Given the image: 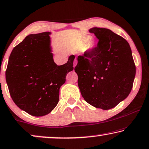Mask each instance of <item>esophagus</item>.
Listing matches in <instances>:
<instances>
[{
    "label": "esophagus",
    "mask_w": 149,
    "mask_h": 149,
    "mask_svg": "<svg viewBox=\"0 0 149 149\" xmlns=\"http://www.w3.org/2000/svg\"><path fill=\"white\" fill-rule=\"evenodd\" d=\"M77 64V59H75L74 61V64H73V66H74V68L75 67V66H76Z\"/></svg>",
    "instance_id": "34e87169"
}]
</instances>
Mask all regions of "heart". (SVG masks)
<instances>
[{
	"label": "heart",
	"mask_w": 149,
	"mask_h": 149,
	"mask_svg": "<svg viewBox=\"0 0 149 149\" xmlns=\"http://www.w3.org/2000/svg\"><path fill=\"white\" fill-rule=\"evenodd\" d=\"M91 38L90 36H86L82 37L80 41V46L81 48H84L87 45L88 46L86 47V50H87L89 52H92L97 47V44L94 41H91Z\"/></svg>",
	"instance_id": "obj_1"
}]
</instances>
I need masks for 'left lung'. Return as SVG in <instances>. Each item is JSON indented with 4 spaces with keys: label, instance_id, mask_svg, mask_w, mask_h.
<instances>
[{
    "label": "left lung",
    "instance_id": "8db88e82",
    "mask_svg": "<svg viewBox=\"0 0 149 149\" xmlns=\"http://www.w3.org/2000/svg\"><path fill=\"white\" fill-rule=\"evenodd\" d=\"M98 39L92 52L77 58L74 70L83 97L96 108L109 109L124 100L132 90L136 66L128 42L110 29L93 27Z\"/></svg>",
    "mask_w": 149,
    "mask_h": 149
}]
</instances>
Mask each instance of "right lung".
Masks as SVG:
<instances>
[{"instance_id":"add662e5","label":"right lung","mask_w":149,"mask_h":149,"mask_svg":"<svg viewBox=\"0 0 149 149\" xmlns=\"http://www.w3.org/2000/svg\"><path fill=\"white\" fill-rule=\"evenodd\" d=\"M50 32L27 36L13 49L5 76L13 101L33 116L47 115L59 101L60 88L73 70L74 56L58 66L53 60Z\"/></svg>"}]
</instances>
